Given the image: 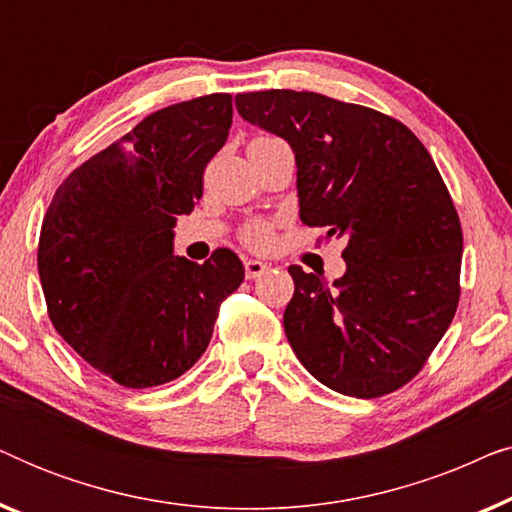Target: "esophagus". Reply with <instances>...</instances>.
<instances>
[{
	"label": "esophagus",
	"instance_id": "obj_1",
	"mask_svg": "<svg viewBox=\"0 0 512 512\" xmlns=\"http://www.w3.org/2000/svg\"><path fill=\"white\" fill-rule=\"evenodd\" d=\"M263 272H268V265H265L263 261H254V258L244 261V275H247V279L261 277Z\"/></svg>",
	"mask_w": 512,
	"mask_h": 512
}]
</instances>
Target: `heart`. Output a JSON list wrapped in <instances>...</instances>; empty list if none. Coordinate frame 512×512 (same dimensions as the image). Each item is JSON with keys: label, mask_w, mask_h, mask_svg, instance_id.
<instances>
[{"label": "heart", "mask_w": 512, "mask_h": 512, "mask_svg": "<svg viewBox=\"0 0 512 512\" xmlns=\"http://www.w3.org/2000/svg\"><path fill=\"white\" fill-rule=\"evenodd\" d=\"M265 139V137H258ZM244 244H249L251 249H265L272 242V226L268 221H251L242 230Z\"/></svg>", "instance_id": "b5f03b06"}]
</instances>
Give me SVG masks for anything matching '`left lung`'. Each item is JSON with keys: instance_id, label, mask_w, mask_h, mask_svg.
Listing matches in <instances>:
<instances>
[{"instance_id": "1", "label": "left lung", "mask_w": 512, "mask_h": 512, "mask_svg": "<svg viewBox=\"0 0 512 512\" xmlns=\"http://www.w3.org/2000/svg\"><path fill=\"white\" fill-rule=\"evenodd\" d=\"M244 121L291 144L300 221L347 237L335 282L291 265L284 331L328 389L377 398L408 384L459 305L464 235L424 144L401 121L319 93L235 97Z\"/></svg>"}]
</instances>
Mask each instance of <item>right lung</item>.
Returning <instances> with one entry per match:
<instances>
[{
  "label": "right lung",
  "instance_id": "1",
  "mask_svg": "<svg viewBox=\"0 0 512 512\" xmlns=\"http://www.w3.org/2000/svg\"><path fill=\"white\" fill-rule=\"evenodd\" d=\"M233 97L212 93L146 116L76 167L41 223L48 317L74 352L128 389L177 380L205 352L221 300L244 279L230 249L172 256L177 216L202 198L226 144Z\"/></svg>",
  "mask_w": 512,
  "mask_h": 512
}]
</instances>
